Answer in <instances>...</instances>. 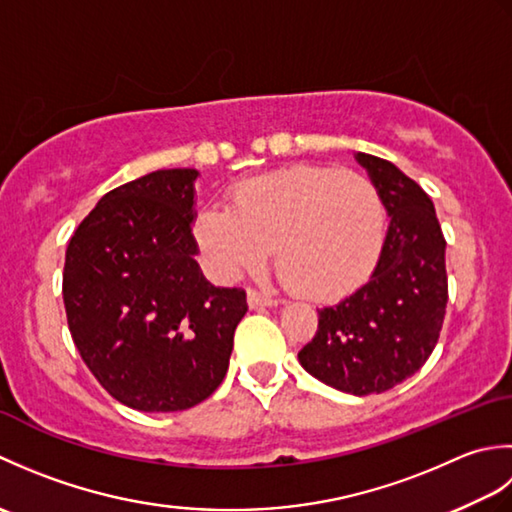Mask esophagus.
Here are the masks:
<instances>
[{
	"instance_id": "esophagus-1",
	"label": "esophagus",
	"mask_w": 512,
	"mask_h": 512,
	"mask_svg": "<svg viewBox=\"0 0 512 512\" xmlns=\"http://www.w3.org/2000/svg\"><path fill=\"white\" fill-rule=\"evenodd\" d=\"M248 306L250 308H270V306H275V301L270 299L268 295H262V292H257V290H248Z\"/></svg>"
}]
</instances>
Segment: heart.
I'll list each match as a JSON object with an SVG mask.
<instances>
[{
  "instance_id": "b5f03b06",
  "label": "heart",
  "mask_w": 512,
  "mask_h": 512,
  "mask_svg": "<svg viewBox=\"0 0 512 512\" xmlns=\"http://www.w3.org/2000/svg\"><path fill=\"white\" fill-rule=\"evenodd\" d=\"M195 239L226 277L257 270L275 248L286 286L314 301H339L374 273L385 242V209L361 173L277 169L239 180L231 209L200 211Z\"/></svg>"
}]
</instances>
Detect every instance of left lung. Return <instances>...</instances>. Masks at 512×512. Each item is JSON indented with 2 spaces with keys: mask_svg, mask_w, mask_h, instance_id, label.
I'll return each mask as SVG.
<instances>
[{
  "mask_svg": "<svg viewBox=\"0 0 512 512\" xmlns=\"http://www.w3.org/2000/svg\"><path fill=\"white\" fill-rule=\"evenodd\" d=\"M389 215L380 259L367 284L319 310V330L299 363L345 394H383L431 356L447 312L442 228L427 193L391 162L354 154Z\"/></svg>",
  "mask_w": 512,
  "mask_h": 512,
  "instance_id": "8db88e82",
  "label": "left lung"
}]
</instances>
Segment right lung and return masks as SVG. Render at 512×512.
Masks as SVG:
<instances>
[{"label": "right lung", "instance_id": "right-lung-1", "mask_svg": "<svg viewBox=\"0 0 512 512\" xmlns=\"http://www.w3.org/2000/svg\"><path fill=\"white\" fill-rule=\"evenodd\" d=\"M195 169H158L105 193L63 266L70 334L96 380L138 411H182L226 376L246 314L195 262Z\"/></svg>", "mask_w": 512, "mask_h": 512}]
</instances>
